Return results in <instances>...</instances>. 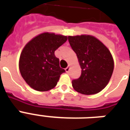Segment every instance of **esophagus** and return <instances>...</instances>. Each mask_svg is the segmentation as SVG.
I'll return each instance as SVG.
<instances>
[{
  "instance_id": "obj_1",
  "label": "esophagus",
  "mask_w": 130,
  "mask_h": 130,
  "mask_svg": "<svg viewBox=\"0 0 130 130\" xmlns=\"http://www.w3.org/2000/svg\"><path fill=\"white\" fill-rule=\"evenodd\" d=\"M65 72H66L67 73H68V72H69V71H70V66H68L67 68H65Z\"/></svg>"
}]
</instances>
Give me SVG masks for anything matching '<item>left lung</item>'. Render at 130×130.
I'll return each instance as SVG.
<instances>
[{
  "label": "left lung",
  "mask_w": 130,
  "mask_h": 130,
  "mask_svg": "<svg viewBox=\"0 0 130 130\" xmlns=\"http://www.w3.org/2000/svg\"><path fill=\"white\" fill-rule=\"evenodd\" d=\"M71 47L76 53L82 74L72 82L76 92L94 95L106 87L111 77L114 62L108 48L89 35L68 36Z\"/></svg>",
  "instance_id": "left-lung-1"
}]
</instances>
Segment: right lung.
<instances>
[{
  "label": "right lung",
  "mask_w": 130,
  "mask_h": 130,
  "mask_svg": "<svg viewBox=\"0 0 130 130\" xmlns=\"http://www.w3.org/2000/svg\"><path fill=\"white\" fill-rule=\"evenodd\" d=\"M68 40V37L53 32L38 35L27 43L21 51L19 67L27 84L37 91H47L57 85L60 74L59 59L54 52Z\"/></svg>",
  "instance_id": "1"
}]
</instances>
